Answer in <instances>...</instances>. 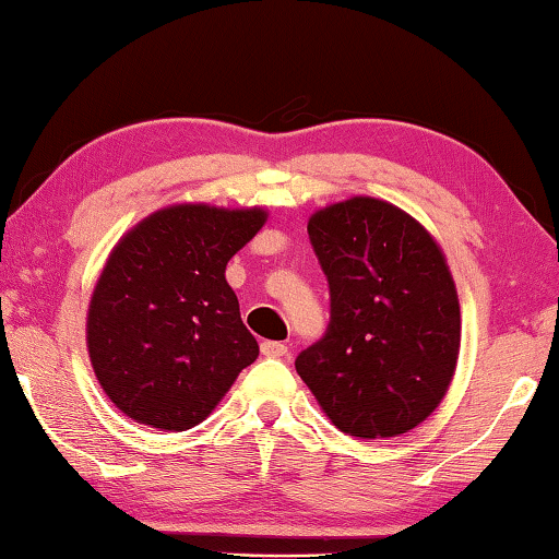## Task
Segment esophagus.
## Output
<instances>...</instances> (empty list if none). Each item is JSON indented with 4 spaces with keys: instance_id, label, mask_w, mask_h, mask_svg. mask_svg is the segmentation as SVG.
<instances>
[{
    "instance_id": "esophagus-1",
    "label": "esophagus",
    "mask_w": 559,
    "mask_h": 559,
    "mask_svg": "<svg viewBox=\"0 0 559 559\" xmlns=\"http://www.w3.org/2000/svg\"><path fill=\"white\" fill-rule=\"evenodd\" d=\"M261 355L281 359V357L288 355V347L283 343H276V340H266V343H261Z\"/></svg>"
}]
</instances>
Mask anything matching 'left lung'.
<instances>
[{
	"instance_id": "8db88e82",
	"label": "left lung",
	"mask_w": 559,
	"mask_h": 559,
	"mask_svg": "<svg viewBox=\"0 0 559 559\" xmlns=\"http://www.w3.org/2000/svg\"><path fill=\"white\" fill-rule=\"evenodd\" d=\"M330 286L325 335L296 370L340 431L400 437L441 404L456 370L461 310L443 251L424 226L374 197L308 222Z\"/></svg>"
}]
</instances>
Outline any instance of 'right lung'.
I'll list each match as a JSON object with an SVG mask.
<instances>
[{
    "mask_svg": "<svg viewBox=\"0 0 559 559\" xmlns=\"http://www.w3.org/2000/svg\"><path fill=\"white\" fill-rule=\"evenodd\" d=\"M266 216L261 206L175 204L132 226L110 251L86 340L103 392L130 419L192 429L259 357L224 271Z\"/></svg>",
    "mask_w": 559,
    "mask_h": 559,
    "instance_id": "1",
    "label": "right lung"
}]
</instances>
